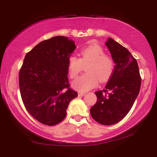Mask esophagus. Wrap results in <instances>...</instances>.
Segmentation results:
<instances>
[{
  "instance_id": "obj_1",
  "label": "esophagus",
  "mask_w": 157,
  "mask_h": 157,
  "mask_svg": "<svg viewBox=\"0 0 157 157\" xmlns=\"http://www.w3.org/2000/svg\"><path fill=\"white\" fill-rule=\"evenodd\" d=\"M85 92H78V95L79 96H80V97H83V96H85Z\"/></svg>"
}]
</instances>
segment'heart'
I'll return each instance as SVG.
<instances>
[{
    "label": "heart",
    "instance_id": "b5f03b06",
    "mask_svg": "<svg viewBox=\"0 0 157 157\" xmlns=\"http://www.w3.org/2000/svg\"><path fill=\"white\" fill-rule=\"evenodd\" d=\"M79 58L70 56L67 62V71L71 78L78 76L87 65V73L79 76L72 83V87L79 92H87L99 82L107 81L114 70L112 57L105 54V50L98 43H92L79 51Z\"/></svg>",
    "mask_w": 157,
    "mask_h": 157
}]
</instances>
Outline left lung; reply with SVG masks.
I'll use <instances>...</instances> for the list:
<instances>
[{"label": "left lung", "instance_id": "8db88e82", "mask_svg": "<svg viewBox=\"0 0 157 157\" xmlns=\"http://www.w3.org/2000/svg\"><path fill=\"white\" fill-rule=\"evenodd\" d=\"M105 45L115 66L105 90L95 92L97 102L90 109L92 117L103 125H112L130 111L141 87L137 62L127 48L112 38Z\"/></svg>", "mask_w": 157, "mask_h": 157}]
</instances>
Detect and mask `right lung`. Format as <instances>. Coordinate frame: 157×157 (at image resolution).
I'll use <instances>...</instances> for the list:
<instances>
[{
  "instance_id": "obj_1",
  "label": "right lung",
  "mask_w": 157,
  "mask_h": 157,
  "mask_svg": "<svg viewBox=\"0 0 157 157\" xmlns=\"http://www.w3.org/2000/svg\"><path fill=\"white\" fill-rule=\"evenodd\" d=\"M75 48L72 39L56 36L25 55L19 72L22 100L30 115L43 124L62 122L70 101L78 97L67 78L68 59Z\"/></svg>"
}]
</instances>
